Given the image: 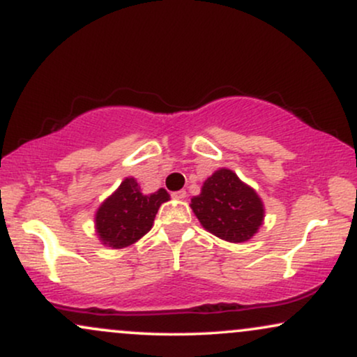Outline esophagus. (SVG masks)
Here are the masks:
<instances>
[{"label": "esophagus", "instance_id": "obj_1", "mask_svg": "<svg viewBox=\"0 0 357 357\" xmlns=\"http://www.w3.org/2000/svg\"><path fill=\"white\" fill-rule=\"evenodd\" d=\"M171 196H173L174 199H184V198H186V191H184V190L174 191V192H171Z\"/></svg>", "mask_w": 357, "mask_h": 357}]
</instances>
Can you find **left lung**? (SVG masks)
<instances>
[{
  "instance_id": "obj_1",
  "label": "left lung",
  "mask_w": 357,
  "mask_h": 357,
  "mask_svg": "<svg viewBox=\"0 0 357 357\" xmlns=\"http://www.w3.org/2000/svg\"><path fill=\"white\" fill-rule=\"evenodd\" d=\"M191 208L204 230L231 243L252 238L265 216L257 191L225 167L203 183L202 192L191 198Z\"/></svg>"
}]
</instances>
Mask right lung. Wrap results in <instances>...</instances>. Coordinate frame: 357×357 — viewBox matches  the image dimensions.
I'll return each mask as SVG.
<instances>
[{"instance_id": "add662e5", "label": "right lung", "mask_w": 357, "mask_h": 357, "mask_svg": "<svg viewBox=\"0 0 357 357\" xmlns=\"http://www.w3.org/2000/svg\"><path fill=\"white\" fill-rule=\"evenodd\" d=\"M169 199L166 190L142 195L134 178H126L96 213V231L104 245L124 248L153 228L159 206Z\"/></svg>"}]
</instances>
